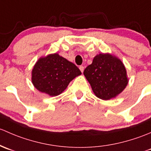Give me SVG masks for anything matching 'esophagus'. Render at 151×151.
<instances>
[{
    "label": "esophagus",
    "instance_id": "esophagus-1",
    "mask_svg": "<svg viewBox=\"0 0 151 151\" xmlns=\"http://www.w3.org/2000/svg\"><path fill=\"white\" fill-rule=\"evenodd\" d=\"M79 69H80V70L81 71L82 73H83V70H84V67H83V66H80V67H79Z\"/></svg>",
    "mask_w": 151,
    "mask_h": 151
}]
</instances>
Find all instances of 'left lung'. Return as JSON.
I'll list each match as a JSON object with an SVG mask.
<instances>
[{
	"mask_svg": "<svg viewBox=\"0 0 151 151\" xmlns=\"http://www.w3.org/2000/svg\"><path fill=\"white\" fill-rule=\"evenodd\" d=\"M93 92L103 100L114 98L128 84L124 65L118 57L110 54H99L83 71Z\"/></svg>",
	"mask_w": 151,
	"mask_h": 151,
	"instance_id": "left-lung-1",
	"label": "left lung"
}]
</instances>
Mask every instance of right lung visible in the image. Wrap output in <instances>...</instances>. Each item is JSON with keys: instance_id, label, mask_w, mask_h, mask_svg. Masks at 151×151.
Returning a JSON list of instances; mask_svg holds the SVG:
<instances>
[{"instance_id": "add662e5", "label": "right lung", "mask_w": 151, "mask_h": 151, "mask_svg": "<svg viewBox=\"0 0 151 151\" xmlns=\"http://www.w3.org/2000/svg\"><path fill=\"white\" fill-rule=\"evenodd\" d=\"M81 74L76 65L55 53L36 62L32 70V83L38 91L53 97L63 92Z\"/></svg>"}]
</instances>
